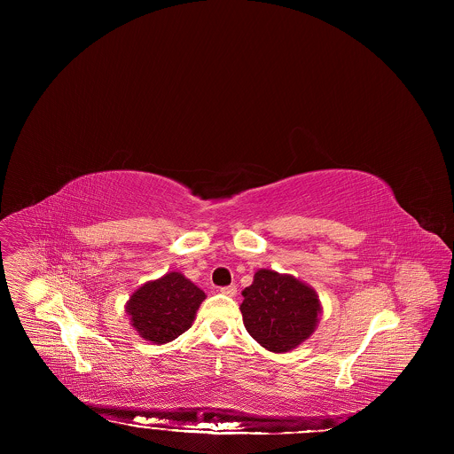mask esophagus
Listing matches in <instances>:
<instances>
[{
  "instance_id": "1",
  "label": "esophagus",
  "mask_w": 454,
  "mask_h": 454,
  "mask_svg": "<svg viewBox=\"0 0 454 454\" xmlns=\"http://www.w3.org/2000/svg\"><path fill=\"white\" fill-rule=\"evenodd\" d=\"M220 292L225 294V295H229V297H234V295L238 294V288H236V285H229V286H222Z\"/></svg>"
}]
</instances>
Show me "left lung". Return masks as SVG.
<instances>
[{
    "mask_svg": "<svg viewBox=\"0 0 454 454\" xmlns=\"http://www.w3.org/2000/svg\"><path fill=\"white\" fill-rule=\"evenodd\" d=\"M243 322L250 335L269 351L286 353L306 340L318 324L317 294L292 276L260 269L243 290Z\"/></svg>",
    "mask_w": 454,
    "mask_h": 454,
    "instance_id": "8db88e82",
    "label": "left lung"
}]
</instances>
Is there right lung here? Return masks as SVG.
<instances>
[{"instance_id":"add662e5","label":"right lung","mask_w":454,"mask_h":454,"mask_svg":"<svg viewBox=\"0 0 454 454\" xmlns=\"http://www.w3.org/2000/svg\"><path fill=\"white\" fill-rule=\"evenodd\" d=\"M204 292L180 272L145 283L128 302V313L137 333L155 344H164L192 326Z\"/></svg>"}]
</instances>
